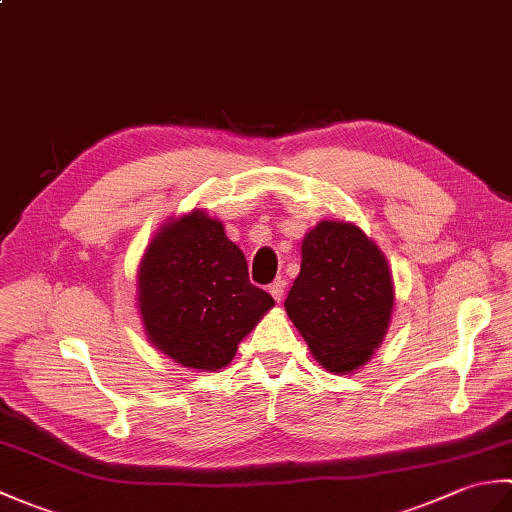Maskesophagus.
Instances as JSON below:
<instances>
[{"label":"esophagus","instance_id":"esophagus-1","mask_svg":"<svg viewBox=\"0 0 512 512\" xmlns=\"http://www.w3.org/2000/svg\"><path fill=\"white\" fill-rule=\"evenodd\" d=\"M270 295L275 297V301H281L284 299V290H286V279L284 277H277L273 284H270Z\"/></svg>","mask_w":512,"mask_h":512}]
</instances>
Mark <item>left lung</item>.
<instances>
[{
  "label": "left lung",
  "mask_w": 512,
  "mask_h": 512,
  "mask_svg": "<svg viewBox=\"0 0 512 512\" xmlns=\"http://www.w3.org/2000/svg\"><path fill=\"white\" fill-rule=\"evenodd\" d=\"M396 290L383 250L363 228L321 220L301 242V273L284 308L314 361L352 374L383 343Z\"/></svg>",
  "instance_id": "obj_1"
}]
</instances>
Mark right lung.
I'll return each mask as SVG.
<instances>
[{
  "label": "right lung",
  "instance_id": "add662e5",
  "mask_svg": "<svg viewBox=\"0 0 512 512\" xmlns=\"http://www.w3.org/2000/svg\"><path fill=\"white\" fill-rule=\"evenodd\" d=\"M136 306L151 347L173 363L217 372L275 299L248 281L246 257L204 209L151 237L136 275Z\"/></svg>",
  "mask_w": 512,
  "mask_h": 512
}]
</instances>
